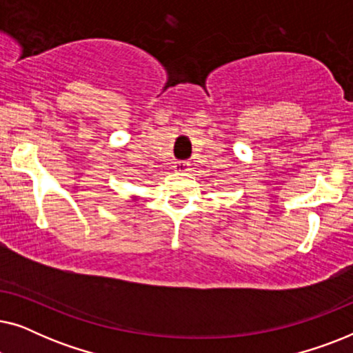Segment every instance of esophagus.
Masks as SVG:
<instances>
[{
  "mask_svg": "<svg viewBox=\"0 0 353 353\" xmlns=\"http://www.w3.org/2000/svg\"><path fill=\"white\" fill-rule=\"evenodd\" d=\"M188 167H190V163H188L186 161H178V162H175V165H173V168H175V172H180V173L186 172Z\"/></svg>",
  "mask_w": 353,
  "mask_h": 353,
  "instance_id": "34e87169",
  "label": "esophagus"
}]
</instances>
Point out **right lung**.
<instances>
[{"label":"right lung","mask_w":353,"mask_h":353,"mask_svg":"<svg viewBox=\"0 0 353 353\" xmlns=\"http://www.w3.org/2000/svg\"><path fill=\"white\" fill-rule=\"evenodd\" d=\"M133 201H137V197H133Z\"/></svg>","instance_id":"1"}]
</instances>
